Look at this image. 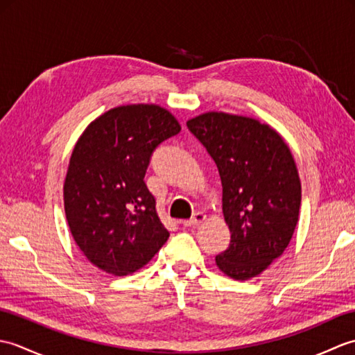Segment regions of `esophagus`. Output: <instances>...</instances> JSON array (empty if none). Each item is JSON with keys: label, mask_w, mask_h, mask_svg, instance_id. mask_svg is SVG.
<instances>
[{"label": "esophagus", "mask_w": 355, "mask_h": 355, "mask_svg": "<svg viewBox=\"0 0 355 355\" xmlns=\"http://www.w3.org/2000/svg\"><path fill=\"white\" fill-rule=\"evenodd\" d=\"M205 220H206V215H205V214L195 212V214L192 215V218H189V220L183 221V225H184V227H195V225H200Z\"/></svg>", "instance_id": "esophagus-1"}]
</instances>
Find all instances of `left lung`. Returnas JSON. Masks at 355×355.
Segmentation results:
<instances>
[{"instance_id": "1", "label": "left lung", "mask_w": 355, "mask_h": 355, "mask_svg": "<svg viewBox=\"0 0 355 355\" xmlns=\"http://www.w3.org/2000/svg\"><path fill=\"white\" fill-rule=\"evenodd\" d=\"M220 172L230 244L215 258L224 275L247 281L284 253L296 229L300 180L284 139L258 120L206 112L187 122Z\"/></svg>"}]
</instances>
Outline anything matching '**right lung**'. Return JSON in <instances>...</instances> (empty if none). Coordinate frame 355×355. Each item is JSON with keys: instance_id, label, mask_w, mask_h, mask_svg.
Returning <instances> with one entry per match:
<instances>
[{"instance_id": "add662e5", "label": "right lung", "mask_w": 355, "mask_h": 355, "mask_svg": "<svg viewBox=\"0 0 355 355\" xmlns=\"http://www.w3.org/2000/svg\"><path fill=\"white\" fill-rule=\"evenodd\" d=\"M182 131L158 105H126L97 117L80 135L64 184L71 235L96 267L137 271L168 241L145 173L155 148Z\"/></svg>"}]
</instances>
